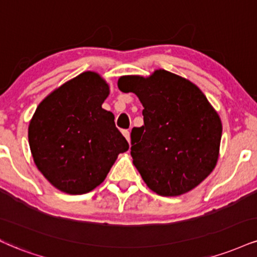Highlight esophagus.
<instances>
[{
  "instance_id": "34e87169",
  "label": "esophagus",
  "mask_w": 257,
  "mask_h": 257,
  "mask_svg": "<svg viewBox=\"0 0 257 257\" xmlns=\"http://www.w3.org/2000/svg\"><path fill=\"white\" fill-rule=\"evenodd\" d=\"M122 134L123 135H124V138L126 139V140H131V132H129L128 131V129H123V131H122Z\"/></svg>"
}]
</instances>
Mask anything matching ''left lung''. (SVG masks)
<instances>
[{
	"label": "left lung",
	"mask_w": 257,
	"mask_h": 257,
	"mask_svg": "<svg viewBox=\"0 0 257 257\" xmlns=\"http://www.w3.org/2000/svg\"><path fill=\"white\" fill-rule=\"evenodd\" d=\"M118 88L140 99L144 125L133 128V164L147 187L178 196L199 185L218 162L222 125L189 80L158 69L148 78L122 76Z\"/></svg>",
	"instance_id": "obj_1"
}]
</instances>
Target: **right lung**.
I'll return each mask as SVG.
<instances>
[{"mask_svg":"<svg viewBox=\"0 0 257 257\" xmlns=\"http://www.w3.org/2000/svg\"><path fill=\"white\" fill-rule=\"evenodd\" d=\"M109 85L85 72L55 89L37 107L29 126L35 164L55 188L79 195L104 181L129 145L101 104Z\"/></svg>","mask_w":257,"mask_h":257,"instance_id":"1","label":"right lung"}]
</instances>
